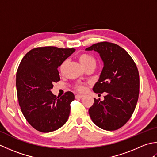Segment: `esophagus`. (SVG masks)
<instances>
[{"label":"esophagus","mask_w":157,"mask_h":157,"mask_svg":"<svg viewBox=\"0 0 157 157\" xmlns=\"http://www.w3.org/2000/svg\"><path fill=\"white\" fill-rule=\"evenodd\" d=\"M83 97H84V95L83 94H76L75 95V98L76 99H80V98H82Z\"/></svg>","instance_id":"34e87169"}]
</instances>
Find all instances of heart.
Here are the masks:
<instances>
[{"label": "heart", "instance_id": "b5f03b06", "mask_svg": "<svg viewBox=\"0 0 157 157\" xmlns=\"http://www.w3.org/2000/svg\"><path fill=\"white\" fill-rule=\"evenodd\" d=\"M78 58H79V63H81L82 65L84 67L85 69L86 68V67H90V66H93V67L96 66V60H95V58L93 56H91L90 54H81L78 56ZM66 64H67V60H64L62 63H61L60 66L59 67L60 72L61 73L63 72L64 67L66 66ZM76 88L78 91H80V92L84 90V86L82 84H78L76 86Z\"/></svg>", "mask_w": 157, "mask_h": 157}]
</instances>
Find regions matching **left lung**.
Segmentation results:
<instances>
[{
	"instance_id": "left-lung-1",
	"label": "left lung",
	"mask_w": 157,
	"mask_h": 157,
	"mask_svg": "<svg viewBox=\"0 0 157 157\" xmlns=\"http://www.w3.org/2000/svg\"><path fill=\"white\" fill-rule=\"evenodd\" d=\"M85 50L99 54L103 68L93 90L107 93L103 101L94 99L89 115L102 129H118L130 119L137 105L140 76L136 64L127 51L112 43L100 42Z\"/></svg>"
}]
</instances>
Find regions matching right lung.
Listing matches in <instances>:
<instances>
[{"mask_svg": "<svg viewBox=\"0 0 157 157\" xmlns=\"http://www.w3.org/2000/svg\"><path fill=\"white\" fill-rule=\"evenodd\" d=\"M75 51L52 46L36 48L24 56L17 71L16 88L21 111L36 130L56 131L69 118L71 92L56 97L51 92L53 83L60 81L58 68Z\"/></svg>", "mask_w": 157, "mask_h": 157, "instance_id": "right-lung-1", "label": "right lung"}]
</instances>
